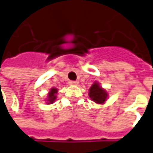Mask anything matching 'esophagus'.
Masks as SVG:
<instances>
[{
  "label": "esophagus",
  "instance_id": "1",
  "mask_svg": "<svg viewBox=\"0 0 153 153\" xmlns=\"http://www.w3.org/2000/svg\"><path fill=\"white\" fill-rule=\"evenodd\" d=\"M69 84H70V85H78V82L77 81H69Z\"/></svg>",
  "mask_w": 153,
  "mask_h": 153
}]
</instances>
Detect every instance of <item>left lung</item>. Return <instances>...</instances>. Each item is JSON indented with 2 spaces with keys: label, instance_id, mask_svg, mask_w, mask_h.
Listing matches in <instances>:
<instances>
[{
  "label": "left lung",
  "instance_id": "1",
  "mask_svg": "<svg viewBox=\"0 0 153 153\" xmlns=\"http://www.w3.org/2000/svg\"><path fill=\"white\" fill-rule=\"evenodd\" d=\"M89 98L96 103H103L106 101L108 93L105 89L100 87L98 83L95 82L89 88Z\"/></svg>",
  "mask_w": 153,
  "mask_h": 153
}]
</instances>
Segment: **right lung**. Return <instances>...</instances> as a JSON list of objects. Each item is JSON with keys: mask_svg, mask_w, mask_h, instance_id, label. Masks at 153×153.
Listing matches in <instances>:
<instances>
[{"mask_svg": "<svg viewBox=\"0 0 153 153\" xmlns=\"http://www.w3.org/2000/svg\"><path fill=\"white\" fill-rule=\"evenodd\" d=\"M57 88H52L51 89V91L49 92V94H48V99H47V101L48 102L47 103H53L54 102V100L56 99V95L55 94H57Z\"/></svg>", "mask_w": 153, "mask_h": 153, "instance_id": "right-lung-1", "label": "right lung"}]
</instances>
